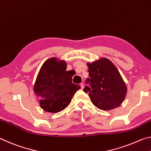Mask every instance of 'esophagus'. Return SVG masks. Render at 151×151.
Returning <instances> with one entry per match:
<instances>
[{
  "instance_id": "obj_1",
  "label": "esophagus",
  "mask_w": 151,
  "mask_h": 151,
  "mask_svg": "<svg viewBox=\"0 0 151 151\" xmlns=\"http://www.w3.org/2000/svg\"><path fill=\"white\" fill-rule=\"evenodd\" d=\"M80 86H81V89H83V88H84V84H83V83H80Z\"/></svg>"
}]
</instances>
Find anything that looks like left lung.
Instances as JSON below:
<instances>
[{
    "label": "left lung",
    "mask_w": 151,
    "mask_h": 151,
    "mask_svg": "<svg viewBox=\"0 0 151 151\" xmlns=\"http://www.w3.org/2000/svg\"><path fill=\"white\" fill-rule=\"evenodd\" d=\"M90 78L83 91L98 108L110 110L120 106L127 92L126 83L114 63L105 58L88 63Z\"/></svg>",
    "instance_id": "8db88e82"
}]
</instances>
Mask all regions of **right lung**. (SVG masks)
I'll return each instance as SVG.
<instances>
[{"instance_id":"right-lung-1","label":"right lung","mask_w":151,"mask_h":151,"mask_svg":"<svg viewBox=\"0 0 151 151\" xmlns=\"http://www.w3.org/2000/svg\"><path fill=\"white\" fill-rule=\"evenodd\" d=\"M64 60L51 58L45 61L39 70L33 90L39 98L41 108L47 112L57 113L71 102L80 85L73 83L70 71H66Z\"/></svg>"}]
</instances>
